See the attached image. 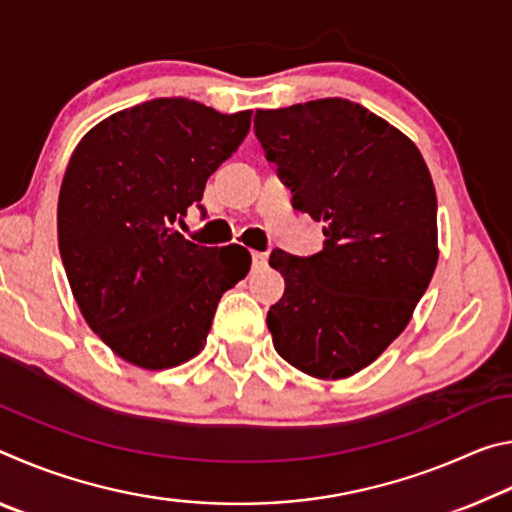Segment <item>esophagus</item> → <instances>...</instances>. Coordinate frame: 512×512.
<instances>
[{
  "mask_svg": "<svg viewBox=\"0 0 512 512\" xmlns=\"http://www.w3.org/2000/svg\"><path fill=\"white\" fill-rule=\"evenodd\" d=\"M268 264V253H259V250H255L253 253V266L255 268H264Z\"/></svg>",
  "mask_w": 512,
  "mask_h": 512,
  "instance_id": "esophagus-1",
  "label": "esophagus"
}]
</instances>
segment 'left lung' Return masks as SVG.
I'll return each mask as SVG.
<instances>
[{"label":"left lung","mask_w":512,"mask_h":512,"mask_svg":"<svg viewBox=\"0 0 512 512\" xmlns=\"http://www.w3.org/2000/svg\"><path fill=\"white\" fill-rule=\"evenodd\" d=\"M255 135L291 205L323 223V250H273L284 296L268 309L293 368L343 379L409 325L438 262L436 189L409 137L348 99L255 112Z\"/></svg>","instance_id":"left-lung-1"}]
</instances>
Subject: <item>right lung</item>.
<instances>
[{
  "label": "right lung",
  "mask_w": 512,
  "mask_h": 512,
  "mask_svg": "<svg viewBox=\"0 0 512 512\" xmlns=\"http://www.w3.org/2000/svg\"><path fill=\"white\" fill-rule=\"evenodd\" d=\"M253 112L223 115L183 97L115 112L83 137L58 196V246L94 334L146 370L196 357L216 305L250 253L207 248L173 223L203 210L207 178L237 151Z\"/></svg>",
  "instance_id": "obj_1"
}]
</instances>
